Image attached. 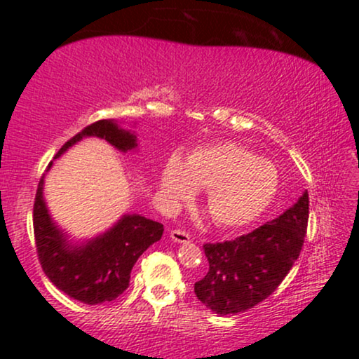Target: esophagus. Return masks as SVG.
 I'll use <instances>...</instances> for the list:
<instances>
[{"label":"esophagus","instance_id":"1","mask_svg":"<svg viewBox=\"0 0 359 359\" xmlns=\"http://www.w3.org/2000/svg\"><path fill=\"white\" fill-rule=\"evenodd\" d=\"M170 238H172V241H175V243H189V241H191V234L182 231V229H172Z\"/></svg>","mask_w":359,"mask_h":359}]
</instances>
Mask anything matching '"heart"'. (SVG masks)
<instances>
[{
  "instance_id": "1",
  "label": "heart",
  "mask_w": 359,
  "mask_h": 359,
  "mask_svg": "<svg viewBox=\"0 0 359 359\" xmlns=\"http://www.w3.org/2000/svg\"><path fill=\"white\" fill-rule=\"evenodd\" d=\"M168 199L182 201L194 187L205 189V209L222 228H240L269 208L278 189V172L271 162L234 142L194 148L185 163L172 156L160 174Z\"/></svg>"
}]
</instances>
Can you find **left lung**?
Instances as JSON below:
<instances>
[{"mask_svg":"<svg viewBox=\"0 0 359 359\" xmlns=\"http://www.w3.org/2000/svg\"><path fill=\"white\" fill-rule=\"evenodd\" d=\"M309 222V194L294 208L231 241L204 243L209 270L194 283L196 297L221 316L238 314L277 290L297 262Z\"/></svg>","mask_w":359,"mask_h":359,"instance_id":"1","label":"left lung"}]
</instances>
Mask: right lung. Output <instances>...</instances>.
<instances>
[{
	"label": "right lung",
	"mask_w": 359,
	"mask_h": 359,
	"mask_svg": "<svg viewBox=\"0 0 359 359\" xmlns=\"http://www.w3.org/2000/svg\"><path fill=\"white\" fill-rule=\"evenodd\" d=\"M82 137L104 138L121 151L137 147L133 135L123 131L113 121L100 119L65 142L55 156L64 154ZM42 185L43 177L35 194L34 234L36 257L43 273L69 297L89 306L118 299L128 288L137 259L148 246L162 238L163 224L143 216H125L108 233L82 248L72 250L50 221L42 197Z\"/></svg>",
	"instance_id": "add662e5"
}]
</instances>
